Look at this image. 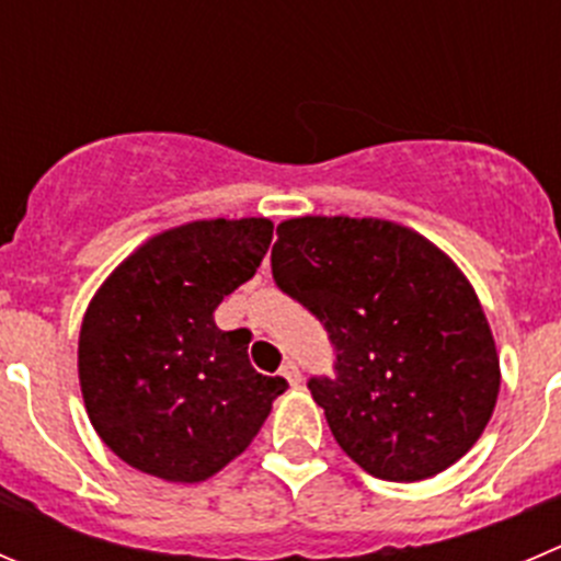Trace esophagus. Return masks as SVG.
<instances>
[{"label":"esophagus","mask_w":561,"mask_h":561,"mask_svg":"<svg viewBox=\"0 0 561 561\" xmlns=\"http://www.w3.org/2000/svg\"><path fill=\"white\" fill-rule=\"evenodd\" d=\"M280 375H284L286 380L291 382V386H297V382L302 380V375H300V366H297L295 360H286V364L280 366Z\"/></svg>","instance_id":"obj_1"}]
</instances>
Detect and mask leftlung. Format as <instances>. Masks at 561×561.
I'll list each match as a JSON object with an SVG mask.
<instances>
[{
    "label": "left lung",
    "mask_w": 561,
    "mask_h": 561,
    "mask_svg": "<svg viewBox=\"0 0 561 561\" xmlns=\"http://www.w3.org/2000/svg\"><path fill=\"white\" fill-rule=\"evenodd\" d=\"M272 277L328 330L335 377L308 388L366 473L419 482L477 444L499 399V352L444 250L375 217H295L277 226Z\"/></svg>",
    "instance_id": "obj_1"
}]
</instances>
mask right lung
<instances>
[{"instance_id":"right-lung-1","label":"right lung","mask_w":561,"mask_h":561,"mask_svg":"<svg viewBox=\"0 0 561 561\" xmlns=\"http://www.w3.org/2000/svg\"><path fill=\"white\" fill-rule=\"evenodd\" d=\"M270 242L264 217L186 222L140 244L90 300L79 330L84 408L137 471L184 484L215 477L289 388L250 366L248 330L215 324Z\"/></svg>"}]
</instances>
